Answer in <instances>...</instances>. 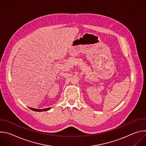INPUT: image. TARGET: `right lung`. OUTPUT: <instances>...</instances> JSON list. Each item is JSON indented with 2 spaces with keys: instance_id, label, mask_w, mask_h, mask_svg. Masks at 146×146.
I'll return each mask as SVG.
<instances>
[{
  "instance_id": "right-lung-1",
  "label": "right lung",
  "mask_w": 146,
  "mask_h": 146,
  "mask_svg": "<svg viewBox=\"0 0 146 146\" xmlns=\"http://www.w3.org/2000/svg\"><path fill=\"white\" fill-rule=\"evenodd\" d=\"M31 109L32 110H34V111H47V110H48L50 109V108H47V109H33V108H31Z\"/></svg>"
}]
</instances>
